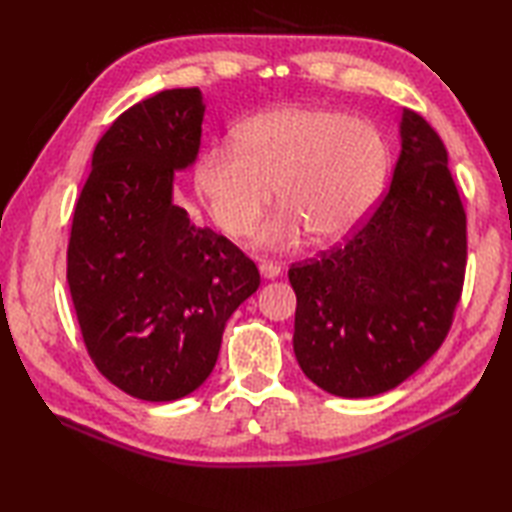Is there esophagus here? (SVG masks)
<instances>
[{"label": "esophagus", "mask_w": 512, "mask_h": 512, "mask_svg": "<svg viewBox=\"0 0 512 512\" xmlns=\"http://www.w3.org/2000/svg\"><path fill=\"white\" fill-rule=\"evenodd\" d=\"M259 273H262L264 279H275L281 275V266L275 262H262L259 264Z\"/></svg>", "instance_id": "esophagus-1"}]
</instances>
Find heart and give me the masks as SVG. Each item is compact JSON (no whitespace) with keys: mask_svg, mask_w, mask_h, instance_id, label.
<instances>
[{"mask_svg":"<svg viewBox=\"0 0 512 512\" xmlns=\"http://www.w3.org/2000/svg\"><path fill=\"white\" fill-rule=\"evenodd\" d=\"M385 176L378 129L325 107H279L248 118L237 145H211L195 171L213 220L233 237L253 231L277 187L284 206L257 233L266 248L297 244L303 233L321 244L352 233Z\"/></svg>","mask_w":512,"mask_h":512,"instance_id":"1","label":"heart"}]
</instances>
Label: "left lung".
I'll return each mask as SVG.
<instances>
[{
    "label": "left lung",
    "mask_w": 512,
    "mask_h": 512,
    "mask_svg": "<svg viewBox=\"0 0 512 512\" xmlns=\"http://www.w3.org/2000/svg\"><path fill=\"white\" fill-rule=\"evenodd\" d=\"M394 178L374 213L306 264H292L295 356L314 385L343 398L398 387L438 352L460 303L466 213L447 147L402 112Z\"/></svg>",
    "instance_id": "1"
}]
</instances>
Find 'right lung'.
Returning <instances> with one entry per match:
<instances>
[{"label": "right lung", "instance_id": "obj_1", "mask_svg": "<svg viewBox=\"0 0 512 512\" xmlns=\"http://www.w3.org/2000/svg\"><path fill=\"white\" fill-rule=\"evenodd\" d=\"M198 88L158 92L96 143L74 206L68 286L85 350L125 394L169 402L213 372L231 314L259 270L231 239L173 204V171L198 158Z\"/></svg>", "mask_w": 512, "mask_h": 512}]
</instances>
